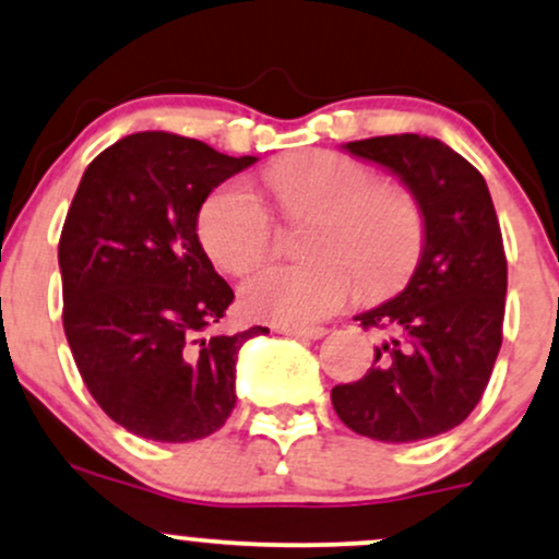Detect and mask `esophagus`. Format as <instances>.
<instances>
[{
	"label": "esophagus",
	"instance_id": "1",
	"mask_svg": "<svg viewBox=\"0 0 559 559\" xmlns=\"http://www.w3.org/2000/svg\"><path fill=\"white\" fill-rule=\"evenodd\" d=\"M278 333H284V336H294V338H323L325 331L323 325H310V329H292V325H281Z\"/></svg>",
	"mask_w": 559,
	"mask_h": 559
}]
</instances>
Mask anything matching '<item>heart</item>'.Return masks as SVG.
<instances>
[{"label": "heart", "mask_w": 559, "mask_h": 559, "mask_svg": "<svg viewBox=\"0 0 559 559\" xmlns=\"http://www.w3.org/2000/svg\"><path fill=\"white\" fill-rule=\"evenodd\" d=\"M286 221H310L312 262L267 265L241 286L252 318L278 325L318 323L362 297L400 292L426 249V213L413 191L378 183L360 159L331 150L292 155L265 170ZM197 234L204 252L228 273H247L271 254L275 223L247 186L228 181L202 202Z\"/></svg>", "instance_id": "1"}]
</instances>
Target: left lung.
<instances>
[{"label":"left lung","instance_id":"left-lung-1","mask_svg":"<svg viewBox=\"0 0 559 559\" xmlns=\"http://www.w3.org/2000/svg\"><path fill=\"white\" fill-rule=\"evenodd\" d=\"M344 150L413 191L426 213V249L402 294L355 318L386 338L360 381L333 386V409L368 439H431L476 409L502 346L507 258L489 186L444 141L418 133Z\"/></svg>","mask_w":559,"mask_h":559}]
</instances>
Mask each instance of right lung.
I'll use <instances>...</instances> for the list:
<instances>
[{"label":"right lung","mask_w":559,"mask_h":559,"mask_svg":"<svg viewBox=\"0 0 559 559\" xmlns=\"http://www.w3.org/2000/svg\"><path fill=\"white\" fill-rule=\"evenodd\" d=\"M258 157L144 131L83 173L60 236L62 325L92 396L126 431L183 444L236 404V355L262 325L217 336L234 292L204 254L199 207Z\"/></svg>","instance_id":"1"}]
</instances>
